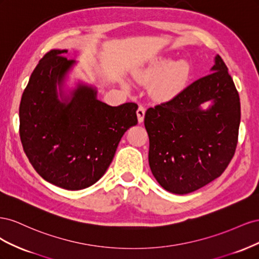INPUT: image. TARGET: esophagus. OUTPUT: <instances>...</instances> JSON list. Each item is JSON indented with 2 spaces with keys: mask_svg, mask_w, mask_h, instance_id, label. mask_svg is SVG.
<instances>
[{
  "mask_svg": "<svg viewBox=\"0 0 259 259\" xmlns=\"http://www.w3.org/2000/svg\"><path fill=\"white\" fill-rule=\"evenodd\" d=\"M145 112H146V109H145V107H143V106H139L138 107V109H137V117H138V122L139 123H142L143 121H144V119H145Z\"/></svg>",
  "mask_w": 259,
  "mask_h": 259,
  "instance_id": "esophagus-1",
  "label": "esophagus"
}]
</instances>
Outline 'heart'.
Instances as JSON below:
<instances>
[{"mask_svg": "<svg viewBox=\"0 0 259 259\" xmlns=\"http://www.w3.org/2000/svg\"><path fill=\"white\" fill-rule=\"evenodd\" d=\"M189 72V66L186 61H173L169 58L156 59L150 66L143 69L136 75L142 83L154 82L152 93L156 98H166L174 94Z\"/></svg>", "mask_w": 259, "mask_h": 259, "instance_id": "obj_1", "label": "heart"}]
</instances>
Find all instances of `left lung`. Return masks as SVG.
Masks as SVG:
<instances>
[{"mask_svg": "<svg viewBox=\"0 0 259 259\" xmlns=\"http://www.w3.org/2000/svg\"><path fill=\"white\" fill-rule=\"evenodd\" d=\"M210 70L145 114L149 165L156 182L171 193H190L213 182L236 152L239 93L219 55ZM206 101L212 105L203 111L200 105Z\"/></svg>", "mask_w": 259, "mask_h": 259, "instance_id": "8db88e82", "label": "left lung"}]
</instances>
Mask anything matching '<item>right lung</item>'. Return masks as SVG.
I'll return each instance as SVG.
<instances>
[{
    "mask_svg": "<svg viewBox=\"0 0 259 259\" xmlns=\"http://www.w3.org/2000/svg\"><path fill=\"white\" fill-rule=\"evenodd\" d=\"M67 52L50 51L33 70L19 106V135L38 175L81 190L104 176L124 133L137 124L138 106H109L97 99L95 88L82 83L66 95L64 82L75 64L64 56Z\"/></svg>",
    "mask_w": 259,
    "mask_h": 259,
    "instance_id": "add662e5",
    "label": "right lung"
}]
</instances>
